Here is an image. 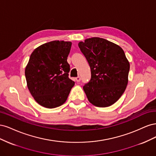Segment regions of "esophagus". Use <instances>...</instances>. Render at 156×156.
Instances as JSON below:
<instances>
[{
    "label": "esophagus",
    "mask_w": 156,
    "mask_h": 156,
    "mask_svg": "<svg viewBox=\"0 0 156 156\" xmlns=\"http://www.w3.org/2000/svg\"><path fill=\"white\" fill-rule=\"evenodd\" d=\"M75 80H76V81H77V82H79L80 81H81V77H80L79 76V77H77L75 78Z\"/></svg>",
    "instance_id": "obj_1"
}]
</instances>
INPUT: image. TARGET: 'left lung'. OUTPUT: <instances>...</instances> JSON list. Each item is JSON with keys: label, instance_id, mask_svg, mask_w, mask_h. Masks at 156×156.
I'll return each mask as SVG.
<instances>
[{"label": "left lung", "instance_id": "1", "mask_svg": "<svg viewBox=\"0 0 156 156\" xmlns=\"http://www.w3.org/2000/svg\"><path fill=\"white\" fill-rule=\"evenodd\" d=\"M79 48L91 69V79L83 87L88 101L99 107L114 104L128 83L129 62L119 45L101 37L80 41Z\"/></svg>", "mask_w": 156, "mask_h": 156}]
</instances>
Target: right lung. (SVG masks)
<instances>
[{
  "mask_svg": "<svg viewBox=\"0 0 156 156\" xmlns=\"http://www.w3.org/2000/svg\"><path fill=\"white\" fill-rule=\"evenodd\" d=\"M72 42L52 41L32 52L25 68L27 87L35 101L53 108L66 101L75 82L68 77Z\"/></svg>",
  "mask_w": 156,
  "mask_h": 156,
  "instance_id": "1",
  "label": "right lung"
}]
</instances>
